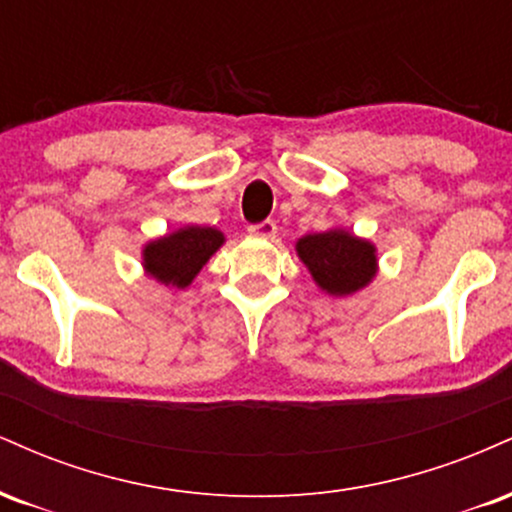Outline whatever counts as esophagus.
<instances>
[{
	"label": "esophagus",
	"mask_w": 512,
	"mask_h": 512,
	"mask_svg": "<svg viewBox=\"0 0 512 512\" xmlns=\"http://www.w3.org/2000/svg\"><path fill=\"white\" fill-rule=\"evenodd\" d=\"M248 231L252 233V236H257V238H274L276 223L272 219H264L260 223H252Z\"/></svg>",
	"instance_id": "obj_1"
}]
</instances>
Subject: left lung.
I'll return each mask as SVG.
<instances>
[{
	"label": "left lung",
	"instance_id": "obj_1",
	"mask_svg": "<svg viewBox=\"0 0 512 512\" xmlns=\"http://www.w3.org/2000/svg\"><path fill=\"white\" fill-rule=\"evenodd\" d=\"M298 257L310 269L320 289L332 296H349L375 276V248L368 240L344 231L305 236L296 245Z\"/></svg>",
	"mask_w": 512,
	"mask_h": 512
}]
</instances>
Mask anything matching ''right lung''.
I'll use <instances>...</instances> for the list:
<instances>
[{
  "mask_svg": "<svg viewBox=\"0 0 512 512\" xmlns=\"http://www.w3.org/2000/svg\"><path fill=\"white\" fill-rule=\"evenodd\" d=\"M223 236L216 228L187 226L173 236L146 245L144 267L161 284L187 286L199 274V269L221 248Z\"/></svg>",
  "mask_w": 512,
  "mask_h": 512,
  "instance_id": "obj_1",
  "label": "right lung"
}]
</instances>
